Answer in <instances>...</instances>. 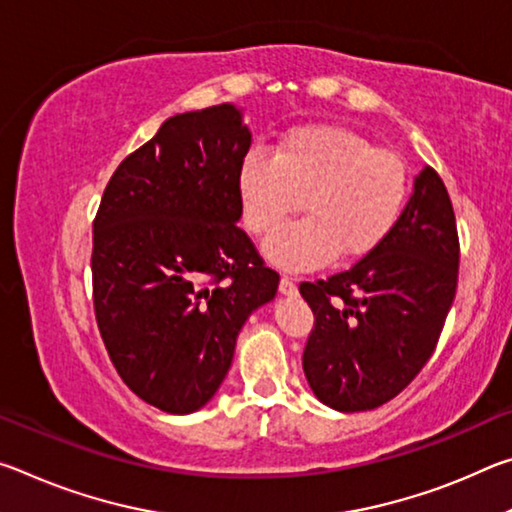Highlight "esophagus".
Returning <instances> with one entry per match:
<instances>
[{"label": "esophagus", "mask_w": 512, "mask_h": 512, "mask_svg": "<svg viewBox=\"0 0 512 512\" xmlns=\"http://www.w3.org/2000/svg\"><path fill=\"white\" fill-rule=\"evenodd\" d=\"M280 293H282V296H296L298 284L293 282L291 277H282V280H280Z\"/></svg>", "instance_id": "34e87169"}]
</instances>
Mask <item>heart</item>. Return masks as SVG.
I'll use <instances>...</instances> for the list:
<instances>
[{"label":"heart","mask_w":512,"mask_h":512,"mask_svg":"<svg viewBox=\"0 0 512 512\" xmlns=\"http://www.w3.org/2000/svg\"><path fill=\"white\" fill-rule=\"evenodd\" d=\"M406 192L400 155L329 124L291 128L275 155L250 149L237 167L241 216L255 235L280 228L305 201L307 219L264 246L268 262L293 273L314 271L339 253L354 259L375 250L400 219Z\"/></svg>","instance_id":"b5f03b06"}]
</instances>
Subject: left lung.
Masks as SVG:
<instances>
[{"mask_svg": "<svg viewBox=\"0 0 512 512\" xmlns=\"http://www.w3.org/2000/svg\"><path fill=\"white\" fill-rule=\"evenodd\" d=\"M458 257L452 201L424 167L391 235L348 271L300 284L316 318L302 370L320 402L370 411L411 384L452 309Z\"/></svg>", "mask_w": 512, "mask_h": 512, "instance_id": "1", "label": "left lung"}]
</instances>
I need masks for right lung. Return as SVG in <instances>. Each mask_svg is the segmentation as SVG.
Listing matches in <instances>:
<instances>
[{"instance_id": "1", "label": "right lung", "mask_w": 512, "mask_h": 512, "mask_svg": "<svg viewBox=\"0 0 512 512\" xmlns=\"http://www.w3.org/2000/svg\"><path fill=\"white\" fill-rule=\"evenodd\" d=\"M250 142L235 103L173 115L112 173L94 219L101 339L124 384L164 413L212 400L241 327L280 284L237 225Z\"/></svg>"}]
</instances>
